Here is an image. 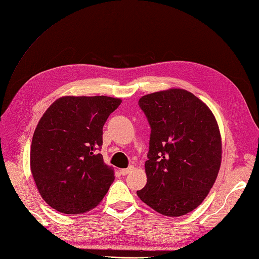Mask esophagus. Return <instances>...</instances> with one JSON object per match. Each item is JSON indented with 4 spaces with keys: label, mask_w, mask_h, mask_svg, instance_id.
Instances as JSON below:
<instances>
[{
    "label": "esophagus",
    "mask_w": 259,
    "mask_h": 259,
    "mask_svg": "<svg viewBox=\"0 0 259 259\" xmlns=\"http://www.w3.org/2000/svg\"><path fill=\"white\" fill-rule=\"evenodd\" d=\"M134 170V166H130L128 168H122L121 170H120V173L122 174V175H127L128 173H131V171H133Z\"/></svg>",
    "instance_id": "esophagus-1"
}]
</instances>
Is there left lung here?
<instances>
[{"label": "left lung", "instance_id": "left-lung-1", "mask_svg": "<svg viewBox=\"0 0 259 259\" xmlns=\"http://www.w3.org/2000/svg\"><path fill=\"white\" fill-rule=\"evenodd\" d=\"M150 124L147 184L138 198L158 213L178 217L206 198L222 164V137L210 109L192 93L169 89L138 101Z\"/></svg>", "mask_w": 259, "mask_h": 259}]
</instances>
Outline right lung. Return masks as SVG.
I'll use <instances>...</instances> for the list:
<instances>
[{"mask_svg":"<svg viewBox=\"0 0 259 259\" xmlns=\"http://www.w3.org/2000/svg\"><path fill=\"white\" fill-rule=\"evenodd\" d=\"M120 98L64 96L38 121L30 150V168L43 200L64 214H83L99 204L114 170L97 150L103 127Z\"/></svg>","mask_w":259,"mask_h":259,"instance_id":"add662e5","label":"right lung"}]
</instances>
